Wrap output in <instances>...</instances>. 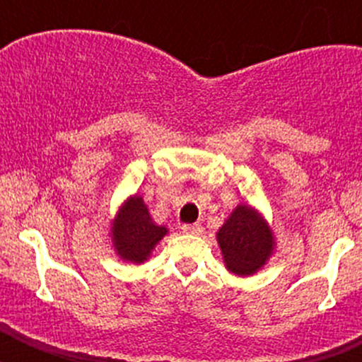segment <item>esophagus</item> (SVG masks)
<instances>
[{"mask_svg":"<svg viewBox=\"0 0 362 362\" xmlns=\"http://www.w3.org/2000/svg\"><path fill=\"white\" fill-rule=\"evenodd\" d=\"M183 232L185 233H192V235H199L203 232V226L199 223H192V225H183Z\"/></svg>","mask_w":362,"mask_h":362,"instance_id":"1","label":"esophagus"}]
</instances>
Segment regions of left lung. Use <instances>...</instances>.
<instances>
[{"label":"left lung","instance_id":"1","mask_svg":"<svg viewBox=\"0 0 362 362\" xmlns=\"http://www.w3.org/2000/svg\"><path fill=\"white\" fill-rule=\"evenodd\" d=\"M225 264L235 276H252L274 252V235L254 209L239 204L217 232Z\"/></svg>","mask_w":362,"mask_h":362}]
</instances>
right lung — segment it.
<instances>
[{
	"label": "right lung",
	"mask_w": 362,
	"mask_h": 362,
	"mask_svg": "<svg viewBox=\"0 0 362 362\" xmlns=\"http://www.w3.org/2000/svg\"><path fill=\"white\" fill-rule=\"evenodd\" d=\"M166 232L168 230L165 226L153 223L143 197L132 196L121 206L112 223V243L121 259L143 263Z\"/></svg>",
	"instance_id": "add662e5"
}]
</instances>
